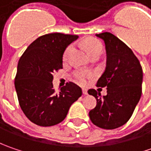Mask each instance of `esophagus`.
Wrapping results in <instances>:
<instances>
[{"instance_id": "34e87169", "label": "esophagus", "mask_w": 151, "mask_h": 151, "mask_svg": "<svg viewBox=\"0 0 151 151\" xmlns=\"http://www.w3.org/2000/svg\"><path fill=\"white\" fill-rule=\"evenodd\" d=\"M82 92H83V94H84L85 96H86V95H87V90H86V89L83 88V89H82Z\"/></svg>"}]
</instances>
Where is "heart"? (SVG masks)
Instances as JSON below:
<instances>
[{"instance_id":"b5f03b06","label":"heart","mask_w":151,"mask_h":151,"mask_svg":"<svg viewBox=\"0 0 151 151\" xmlns=\"http://www.w3.org/2000/svg\"><path fill=\"white\" fill-rule=\"evenodd\" d=\"M81 44L86 47L88 51L91 56H93L95 55H101L102 52V44L95 38H84L81 42ZM74 45L70 44L67 47L66 49L64 51L63 54V61L67 62L70 59V56L72 54L74 51ZM73 78L75 80V81H76L77 83L81 85H85L87 83L88 80L92 77V74L88 71H86L83 70H76L72 74Z\"/></svg>"}]
</instances>
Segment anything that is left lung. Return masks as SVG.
<instances>
[{
	"label": "left lung",
	"instance_id": "1",
	"mask_svg": "<svg viewBox=\"0 0 151 151\" xmlns=\"http://www.w3.org/2000/svg\"><path fill=\"white\" fill-rule=\"evenodd\" d=\"M104 40L107 51L106 70L96 82L107 87L101 98L95 89L88 90L95 96L96 106L89 112L93 124L103 129H114L125 124L134 111L142 94L141 65L129 47L110 32L96 34Z\"/></svg>",
	"mask_w": 151,
	"mask_h": 151
}]
</instances>
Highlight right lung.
<instances>
[{"label": "right lung", "mask_w": 151, "mask_h": 151, "mask_svg": "<svg viewBox=\"0 0 151 151\" xmlns=\"http://www.w3.org/2000/svg\"><path fill=\"white\" fill-rule=\"evenodd\" d=\"M77 35L60 32L38 37L21 56L15 77L19 105L32 123L42 127L65 119L73 102L82 95L81 87L67 82L59 92L53 87V74L63 68V54Z\"/></svg>", "instance_id": "right-lung-1"}]
</instances>
